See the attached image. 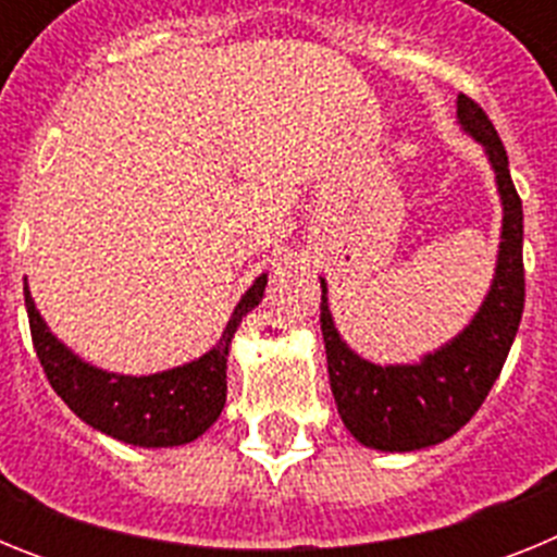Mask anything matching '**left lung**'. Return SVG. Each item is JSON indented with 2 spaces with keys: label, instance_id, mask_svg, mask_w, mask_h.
I'll return each instance as SVG.
<instances>
[{
  "label": "left lung",
  "instance_id": "1",
  "mask_svg": "<svg viewBox=\"0 0 557 557\" xmlns=\"http://www.w3.org/2000/svg\"><path fill=\"white\" fill-rule=\"evenodd\" d=\"M457 125L482 147L502 200V231L491 287L469 326L418 362L376 366L339 337L321 278V332L329 385L346 430L376 451H418L444 444L469 424L494 387L524 312V214L510 181L508 152L474 100L457 97Z\"/></svg>",
  "mask_w": 557,
  "mask_h": 557
}]
</instances>
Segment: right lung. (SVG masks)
Listing matches in <instances>:
<instances>
[{"instance_id":"obj_1","label":"right lung","mask_w":557,"mask_h":557,"mask_svg":"<svg viewBox=\"0 0 557 557\" xmlns=\"http://www.w3.org/2000/svg\"><path fill=\"white\" fill-rule=\"evenodd\" d=\"M264 287H268V273L259 275L245 289L225 323L223 337L203 357L147 376L102 371L77 357L66 343L49 332L47 321L29 295L27 278H24V307H27L33 346L41 359L44 373L69 410L91 430L113 441L141 449H166V446L198 441L220 418L228 391L225 362H228L231 339L245 314L259 307Z\"/></svg>"}]
</instances>
